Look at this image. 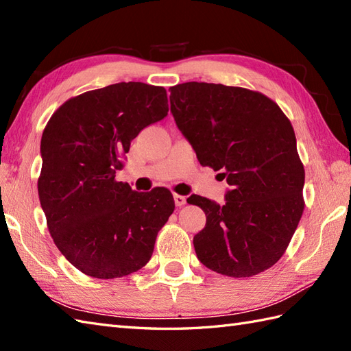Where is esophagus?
<instances>
[{
  "mask_svg": "<svg viewBox=\"0 0 351 351\" xmlns=\"http://www.w3.org/2000/svg\"><path fill=\"white\" fill-rule=\"evenodd\" d=\"M173 200H175V205L179 206V208L184 206L186 203V197H185V195H181V194H173Z\"/></svg>",
  "mask_w": 351,
  "mask_h": 351,
  "instance_id": "esophagus-1",
  "label": "esophagus"
}]
</instances>
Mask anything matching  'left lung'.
<instances>
[{
	"label": "left lung",
	"mask_w": 351,
	"mask_h": 351,
	"mask_svg": "<svg viewBox=\"0 0 351 351\" xmlns=\"http://www.w3.org/2000/svg\"><path fill=\"white\" fill-rule=\"evenodd\" d=\"M170 112L202 166L226 178V203L193 194L206 224L193 243L214 272L245 278L274 266L302 217L305 170L291 122L262 93L221 84L172 86Z\"/></svg>",
	"instance_id": "8db88e82"
}]
</instances>
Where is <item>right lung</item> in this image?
I'll use <instances>...</instances> for the list:
<instances>
[{"instance_id": "right-lung-1", "label": "right lung", "mask_w": 351, "mask_h": 351, "mask_svg": "<svg viewBox=\"0 0 351 351\" xmlns=\"http://www.w3.org/2000/svg\"><path fill=\"white\" fill-rule=\"evenodd\" d=\"M167 112L162 86L121 82L73 97L45 127L40 205L55 245L85 275L121 278L149 262L173 195L137 193L115 176L133 138Z\"/></svg>"}]
</instances>
